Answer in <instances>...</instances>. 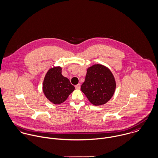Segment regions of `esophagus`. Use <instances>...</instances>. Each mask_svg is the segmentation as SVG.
Instances as JSON below:
<instances>
[{"label": "esophagus", "instance_id": "1", "mask_svg": "<svg viewBox=\"0 0 158 158\" xmlns=\"http://www.w3.org/2000/svg\"><path fill=\"white\" fill-rule=\"evenodd\" d=\"M75 88H76L77 89H80V84H78V85H75Z\"/></svg>", "mask_w": 158, "mask_h": 158}]
</instances>
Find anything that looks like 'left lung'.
I'll use <instances>...</instances> for the list:
<instances>
[{"label": "left lung", "mask_w": 158, "mask_h": 158, "mask_svg": "<svg viewBox=\"0 0 158 158\" xmlns=\"http://www.w3.org/2000/svg\"><path fill=\"white\" fill-rule=\"evenodd\" d=\"M115 78L111 70L102 64H94L87 69L81 90L89 101L96 106L106 104L116 89Z\"/></svg>", "instance_id": "8db88e82"}]
</instances>
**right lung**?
<instances>
[{
    "instance_id": "obj_1",
    "label": "right lung",
    "mask_w": 158,
    "mask_h": 158,
    "mask_svg": "<svg viewBox=\"0 0 158 158\" xmlns=\"http://www.w3.org/2000/svg\"><path fill=\"white\" fill-rule=\"evenodd\" d=\"M45 97L54 104L64 102L75 90L69 80L62 75V68L56 66L47 72L42 85Z\"/></svg>"
}]
</instances>
